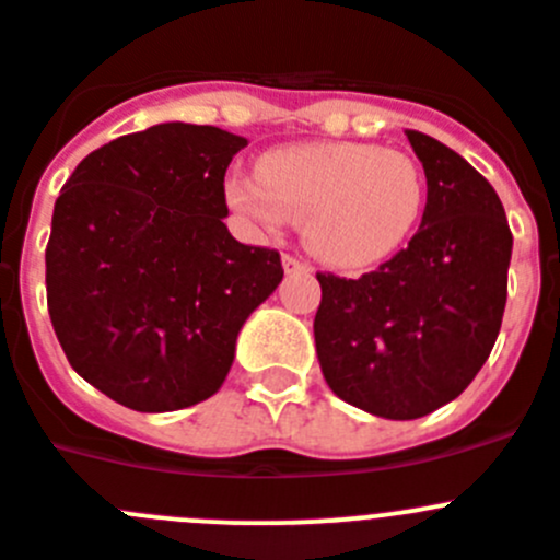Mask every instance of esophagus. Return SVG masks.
Wrapping results in <instances>:
<instances>
[{
	"mask_svg": "<svg viewBox=\"0 0 560 560\" xmlns=\"http://www.w3.org/2000/svg\"><path fill=\"white\" fill-rule=\"evenodd\" d=\"M283 269L289 271V275H294V271H302V275H307V271H314V266L307 264V260H302V258H294V255H283Z\"/></svg>",
	"mask_w": 560,
	"mask_h": 560,
	"instance_id": "34e87169",
	"label": "esophagus"
}]
</instances>
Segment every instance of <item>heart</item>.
I'll use <instances>...</instances> for the list:
<instances>
[{
    "instance_id": "1",
    "label": "heart",
    "mask_w": 560,
    "mask_h": 560,
    "mask_svg": "<svg viewBox=\"0 0 560 560\" xmlns=\"http://www.w3.org/2000/svg\"><path fill=\"white\" fill-rule=\"evenodd\" d=\"M224 194L255 224H305L307 246L325 264L350 271L397 255L424 205L417 161L361 141L271 150L258 174H233Z\"/></svg>"
}]
</instances>
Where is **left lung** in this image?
Instances as JSON below:
<instances>
[{"mask_svg":"<svg viewBox=\"0 0 560 560\" xmlns=\"http://www.w3.org/2000/svg\"><path fill=\"white\" fill-rule=\"evenodd\" d=\"M405 136L428 177L417 235L358 280L316 275L327 386L383 419L428 417L475 381L500 332L514 246L489 179L435 138Z\"/></svg>","mask_w":560,"mask_h":560,"instance_id":"8db88e82","label":"left lung"}]
</instances>
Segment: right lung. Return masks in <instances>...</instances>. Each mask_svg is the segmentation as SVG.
Here are the masks:
<instances>
[{"instance_id": "1", "label": "right lung", "mask_w": 560, "mask_h": 560, "mask_svg": "<svg viewBox=\"0 0 560 560\" xmlns=\"http://www.w3.org/2000/svg\"><path fill=\"white\" fill-rule=\"evenodd\" d=\"M246 138L166 121L82 158L52 213L46 305L82 381L141 413L213 397L235 338L283 280L230 235L224 174Z\"/></svg>"}]
</instances>
